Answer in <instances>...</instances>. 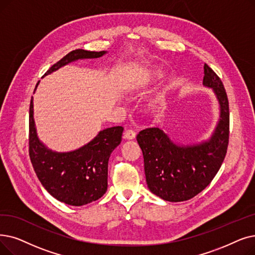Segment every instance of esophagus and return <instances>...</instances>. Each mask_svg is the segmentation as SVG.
<instances>
[{
    "label": "esophagus",
    "instance_id": "esophagus-1",
    "mask_svg": "<svg viewBox=\"0 0 255 255\" xmlns=\"http://www.w3.org/2000/svg\"><path fill=\"white\" fill-rule=\"evenodd\" d=\"M135 131L132 130V129H128L125 131L124 133V137L127 139H134L135 138Z\"/></svg>",
    "mask_w": 255,
    "mask_h": 255
}]
</instances>
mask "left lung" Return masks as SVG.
<instances>
[{"label": "left lung", "mask_w": 255, "mask_h": 255, "mask_svg": "<svg viewBox=\"0 0 255 255\" xmlns=\"http://www.w3.org/2000/svg\"><path fill=\"white\" fill-rule=\"evenodd\" d=\"M203 84L213 87L221 106V119L208 141L177 146L159 128L141 130L136 136L142 151L150 191L165 201L190 200L212 182L226 156L229 142V102L220 77L204 64Z\"/></svg>", "instance_id": "8db88e82"}]
</instances>
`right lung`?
Instances as JSON below:
<instances>
[{
    "instance_id": "right-lung-1",
    "label": "right lung",
    "mask_w": 255,
    "mask_h": 255,
    "mask_svg": "<svg viewBox=\"0 0 255 255\" xmlns=\"http://www.w3.org/2000/svg\"><path fill=\"white\" fill-rule=\"evenodd\" d=\"M104 54L105 51L74 50L53 64L43 76L71 61L81 58H98ZM123 130L122 126L107 128L100 131L92 141L78 150L69 153L52 152L37 138L31 99L29 156L42 186L54 198L69 205L81 206L98 200L107 191L108 159L110 154L120 145Z\"/></svg>"
}]
</instances>
